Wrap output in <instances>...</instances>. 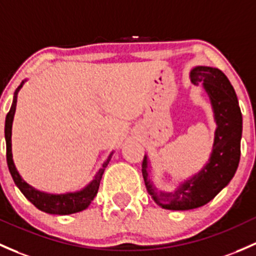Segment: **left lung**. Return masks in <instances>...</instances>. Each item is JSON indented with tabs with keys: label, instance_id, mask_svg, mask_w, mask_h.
<instances>
[{
	"label": "left lung",
	"instance_id": "1",
	"mask_svg": "<svg viewBox=\"0 0 256 256\" xmlns=\"http://www.w3.org/2000/svg\"><path fill=\"white\" fill-rule=\"evenodd\" d=\"M190 80L195 86L202 84L216 122L208 160L198 173L180 182L173 192H164L156 186L148 156L144 154L142 162V174L150 195L158 206L173 211L198 208L210 202L230 184L240 160L243 119L230 80L218 68L196 66L190 71Z\"/></svg>",
	"mask_w": 256,
	"mask_h": 256
}]
</instances>
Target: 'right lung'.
Segmentation results:
<instances>
[{
  "label": "right lung",
  "instance_id": "obj_1",
  "mask_svg": "<svg viewBox=\"0 0 256 256\" xmlns=\"http://www.w3.org/2000/svg\"><path fill=\"white\" fill-rule=\"evenodd\" d=\"M28 80H22V83L18 86L13 94L12 106H10V112H8L6 121H4V140H6V157H7V166L10 169V176L13 178V182L17 185L18 189L20 190L22 194L33 204L36 208L40 211L46 212L51 214H72L76 212H80L83 210L87 208L93 201L98 194L99 184H100L102 176H103L104 170H106V166L109 164L112 160L114 150L108 156V158L102 164L99 170L96 172L93 179L86 185L82 189L76 190V192H68L64 194H51L46 192H42L38 190L32 185H29L26 180L22 178L20 172L16 168V164L13 162V154H12V125L13 119H14L16 114V106H17V96L20 93V88L23 87L24 83Z\"/></svg>",
  "mask_w": 256,
  "mask_h": 256
}]
</instances>
